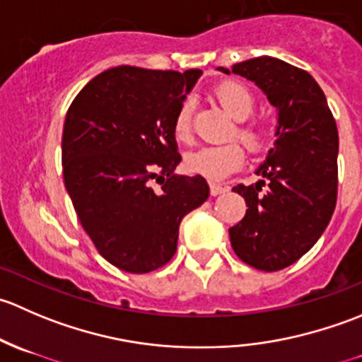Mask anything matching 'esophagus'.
I'll list each match as a JSON object with an SVG mask.
<instances>
[{
	"mask_svg": "<svg viewBox=\"0 0 362 362\" xmlns=\"http://www.w3.org/2000/svg\"><path fill=\"white\" fill-rule=\"evenodd\" d=\"M229 187H226V185H221V184H210V194L211 196H218V194H224V192H228Z\"/></svg>",
	"mask_w": 362,
	"mask_h": 362,
	"instance_id": "esophagus-1",
	"label": "esophagus"
}]
</instances>
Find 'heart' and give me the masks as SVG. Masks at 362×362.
Returning <instances> with one entry per match:
<instances>
[{"label":"heart","instance_id":"b5f03b06","mask_svg":"<svg viewBox=\"0 0 362 362\" xmlns=\"http://www.w3.org/2000/svg\"><path fill=\"white\" fill-rule=\"evenodd\" d=\"M218 103L222 105L226 113L236 120L229 138H238L243 145L252 152L259 154L268 147L269 134L262 124L247 122V119L255 110V98L249 87L240 82H222L215 89ZM175 136L184 144L192 141V105L191 101H184L175 115L173 122ZM245 160V151L240 144L231 141L217 147H203L199 151L191 152L185 158V170L198 177L208 180H222L233 171L242 168Z\"/></svg>","mask_w":362,"mask_h":362}]
</instances>
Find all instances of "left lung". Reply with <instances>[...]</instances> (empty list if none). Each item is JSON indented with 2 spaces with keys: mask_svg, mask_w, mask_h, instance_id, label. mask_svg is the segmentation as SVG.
<instances>
[{
  "mask_svg": "<svg viewBox=\"0 0 362 362\" xmlns=\"http://www.w3.org/2000/svg\"><path fill=\"white\" fill-rule=\"evenodd\" d=\"M231 71L264 90L279 110V126L275 147L257 170L266 180L233 187L249 208L229 229V238L243 262L279 272L315 245L337 206V122L322 89L305 69L264 56L235 64Z\"/></svg>",
  "mask_w": 362,
  "mask_h": 362,
  "instance_id": "8db88e82",
  "label": "left lung"
}]
</instances>
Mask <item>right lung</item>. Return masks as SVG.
Segmentation results:
<instances>
[{
	"instance_id": "1",
	"label": "right lung",
	"mask_w": 362,
	"mask_h": 362,
	"mask_svg": "<svg viewBox=\"0 0 362 362\" xmlns=\"http://www.w3.org/2000/svg\"><path fill=\"white\" fill-rule=\"evenodd\" d=\"M199 75L112 68L94 76L68 108L64 185L96 250L122 272L163 268L177 252L182 218L210 194L203 177L175 175L182 159L175 115Z\"/></svg>"
}]
</instances>
